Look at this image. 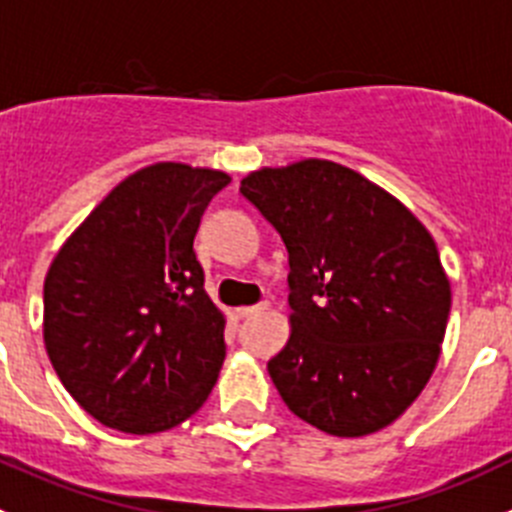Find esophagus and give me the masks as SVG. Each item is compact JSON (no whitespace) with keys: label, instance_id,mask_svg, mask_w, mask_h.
<instances>
[{"label":"esophagus","instance_id":"obj_1","mask_svg":"<svg viewBox=\"0 0 512 512\" xmlns=\"http://www.w3.org/2000/svg\"><path fill=\"white\" fill-rule=\"evenodd\" d=\"M267 311V303H257V306H239L234 308V313H237L239 319H250V316H257V313Z\"/></svg>","mask_w":512,"mask_h":512}]
</instances>
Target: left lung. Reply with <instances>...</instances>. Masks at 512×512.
I'll use <instances>...</instances> for the list:
<instances>
[{"label":"left lung","mask_w":512,"mask_h":512,"mask_svg":"<svg viewBox=\"0 0 512 512\" xmlns=\"http://www.w3.org/2000/svg\"><path fill=\"white\" fill-rule=\"evenodd\" d=\"M239 191L288 250L290 336L267 362L280 398L342 439L398 421L434 375L449 319L434 237L393 193L334 160L252 170Z\"/></svg>","instance_id":"1"}]
</instances>
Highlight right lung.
Segmentation results:
<instances>
[{"instance_id":"right-lung-1","label":"right lung","mask_w":512,"mask_h":512,"mask_svg":"<svg viewBox=\"0 0 512 512\" xmlns=\"http://www.w3.org/2000/svg\"><path fill=\"white\" fill-rule=\"evenodd\" d=\"M214 168L155 163L112 188L53 257L43 342L91 418L160 434L199 411L224 362V316L204 290L193 237L216 191Z\"/></svg>"}]
</instances>
